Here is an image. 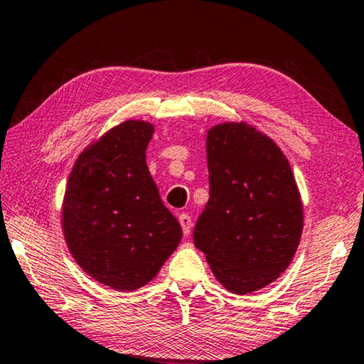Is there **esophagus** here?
<instances>
[{"instance_id":"1","label":"esophagus","mask_w":364,"mask_h":364,"mask_svg":"<svg viewBox=\"0 0 364 364\" xmlns=\"http://www.w3.org/2000/svg\"><path fill=\"white\" fill-rule=\"evenodd\" d=\"M178 220H180V225H181V228H183L184 236H188L189 233H191L193 222H191V217H189L188 213H180V217H178Z\"/></svg>"}]
</instances>
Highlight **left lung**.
I'll use <instances>...</instances> for the list:
<instances>
[{
	"mask_svg": "<svg viewBox=\"0 0 364 364\" xmlns=\"http://www.w3.org/2000/svg\"><path fill=\"white\" fill-rule=\"evenodd\" d=\"M210 198L194 245L215 279L236 295L272 284L290 265L303 232V204L280 147L245 121L207 131Z\"/></svg>",
	"mask_w": 364,
	"mask_h": 364,
	"instance_id": "left-lung-1",
	"label": "left lung"
}]
</instances>
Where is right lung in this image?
<instances>
[{
	"mask_svg": "<svg viewBox=\"0 0 364 364\" xmlns=\"http://www.w3.org/2000/svg\"><path fill=\"white\" fill-rule=\"evenodd\" d=\"M154 124L128 119L90 142L69 173L61 225L74 261L113 290L155 279L181 241L146 164Z\"/></svg>",
	"mask_w": 364,
	"mask_h": 364,
	"instance_id": "add662e5",
	"label": "right lung"
}]
</instances>
